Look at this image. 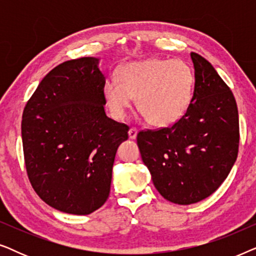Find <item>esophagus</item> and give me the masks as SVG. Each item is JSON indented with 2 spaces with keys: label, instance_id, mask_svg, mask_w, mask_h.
<instances>
[{
  "label": "esophagus",
  "instance_id": "1",
  "mask_svg": "<svg viewBox=\"0 0 256 256\" xmlns=\"http://www.w3.org/2000/svg\"><path fill=\"white\" fill-rule=\"evenodd\" d=\"M128 136L130 140H135L136 136H138V129L136 128H130L128 132Z\"/></svg>",
  "mask_w": 256,
  "mask_h": 256
}]
</instances>
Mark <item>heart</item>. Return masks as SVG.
I'll return each mask as SVG.
<instances>
[{"label": "heart", "instance_id": "obj_1", "mask_svg": "<svg viewBox=\"0 0 256 256\" xmlns=\"http://www.w3.org/2000/svg\"><path fill=\"white\" fill-rule=\"evenodd\" d=\"M194 85V71L185 62L150 58L122 66L118 80L104 82V96L118 118L126 116L136 99L138 110L150 124L166 127L188 110Z\"/></svg>", "mask_w": 256, "mask_h": 256}]
</instances>
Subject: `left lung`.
Listing matches in <instances>:
<instances>
[{
	"label": "left lung",
	"instance_id": "obj_1",
	"mask_svg": "<svg viewBox=\"0 0 256 256\" xmlns=\"http://www.w3.org/2000/svg\"><path fill=\"white\" fill-rule=\"evenodd\" d=\"M194 90L172 127L138 134L143 163L160 196L194 204L218 188L236 160L239 115L233 93L216 68L192 52Z\"/></svg>",
	"mask_w": 256,
	"mask_h": 256
}]
</instances>
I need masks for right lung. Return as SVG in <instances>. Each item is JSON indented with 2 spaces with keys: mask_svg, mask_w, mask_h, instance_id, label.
Segmentation results:
<instances>
[{
  "mask_svg": "<svg viewBox=\"0 0 256 256\" xmlns=\"http://www.w3.org/2000/svg\"><path fill=\"white\" fill-rule=\"evenodd\" d=\"M100 59L62 62L40 82L23 112L22 142L34 190L48 206L90 214L106 202L128 126L104 112Z\"/></svg>",
  "mask_w": 256,
  "mask_h": 256,
  "instance_id": "1",
  "label": "right lung"
}]
</instances>
